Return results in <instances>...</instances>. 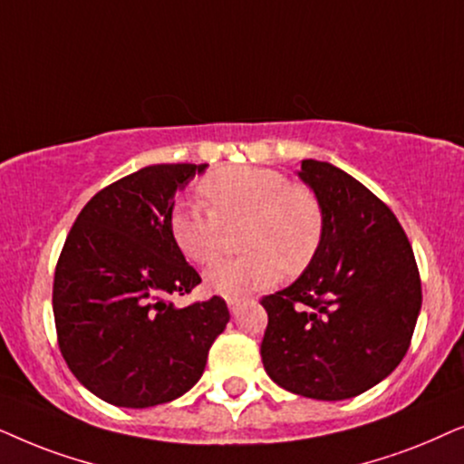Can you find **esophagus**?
<instances>
[{"instance_id": "obj_1", "label": "esophagus", "mask_w": 464, "mask_h": 464, "mask_svg": "<svg viewBox=\"0 0 464 464\" xmlns=\"http://www.w3.org/2000/svg\"><path fill=\"white\" fill-rule=\"evenodd\" d=\"M227 305H228V312H231V314H237L239 310H242L244 301H242V299H228V301H227Z\"/></svg>"}]
</instances>
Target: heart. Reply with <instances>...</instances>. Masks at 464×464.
<instances>
[{
    "instance_id": "heart-1",
    "label": "heart",
    "mask_w": 464,
    "mask_h": 464,
    "mask_svg": "<svg viewBox=\"0 0 464 464\" xmlns=\"http://www.w3.org/2000/svg\"><path fill=\"white\" fill-rule=\"evenodd\" d=\"M199 195L209 209L180 203L169 216L171 237L190 263H212L222 246V225L248 220L244 250L250 255L225 258L203 274L206 288L222 299H246L274 286L282 271L301 274L323 246V201L305 184H290L282 171L255 165L222 168L203 178Z\"/></svg>"
}]
</instances>
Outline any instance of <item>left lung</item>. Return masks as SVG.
<instances>
[{"mask_svg": "<svg viewBox=\"0 0 464 464\" xmlns=\"http://www.w3.org/2000/svg\"><path fill=\"white\" fill-rule=\"evenodd\" d=\"M324 206V239L296 280L261 301L265 372L288 392L343 401L388 378L410 348L422 307L413 250L397 216L356 178L301 160Z\"/></svg>", "mask_w": 464, "mask_h": 464, "instance_id": "1", "label": "left lung"}]
</instances>
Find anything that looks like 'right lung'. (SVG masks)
<instances>
[{"label": "right lung", "instance_id": "1", "mask_svg": "<svg viewBox=\"0 0 464 464\" xmlns=\"http://www.w3.org/2000/svg\"><path fill=\"white\" fill-rule=\"evenodd\" d=\"M208 163H160L92 197L61 250L53 286L57 339L80 384L106 403H169L199 382L225 331V299L176 307L201 277L169 233L174 197Z\"/></svg>", "mask_w": 464, "mask_h": 464}]
</instances>
